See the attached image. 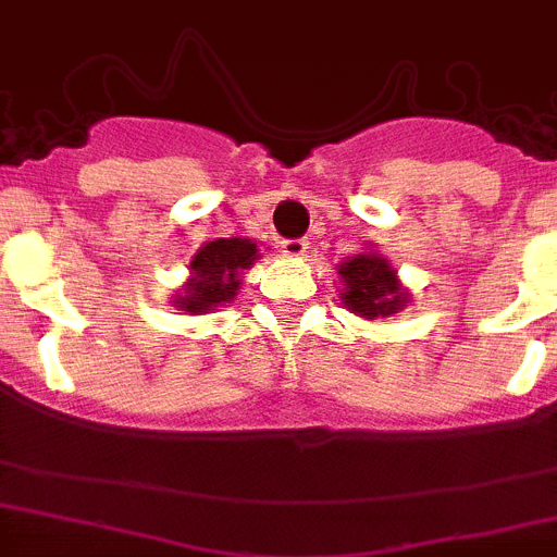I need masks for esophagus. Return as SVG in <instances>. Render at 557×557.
<instances>
[{"label": "esophagus", "instance_id": "34e87169", "mask_svg": "<svg viewBox=\"0 0 557 557\" xmlns=\"http://www.w3.org/2000/svg\"><path fill=\"white\" fill-rule=\"evenodd\" d=\"M306 248H309V243L306 240H282V253L287 259H304L306 257Z\"/></svg>", "mask_w": 557, "mask_h": 557}]
</instances>
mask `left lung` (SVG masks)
Instances as JSON below:
<instances>
[{
  "instance_id": "obj_1",
  "label": "left lung",
  "mask_w": 557,
  "mask_h": 557,
  "mask_svg": "<svg viewBox=\"0 0 557 557\" xmlns=\"http://www.w3.org/2000/svg\"><path fill=\"white\" fill-rule=\"evenodd\" d=\"M338 275L344 282V289L338 293L344 309L363 320L391 317L407 306V293L401 289L396 270L391 268L383 253L369 251V248L355 253L338 264Z\"/></svg>"
}]
</instances>
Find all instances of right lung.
I'll list each match as a JSON object with an SVG mask.
<instances>
[{"label":"right lung","instance_id":"obj_1","mask_svg":"<svg viewBox=\"0 0 557 557\" xmlns=\"http://www.w3.org/2000/svg\"><path fill=\"white\" fill-rule=\"evenodd\" d=\"M259 259L257 243L246 237H219L205 243L190 257V278L172 304L188 314H210L219 306L232 304L243 282V273Z\"/></svg>","mask_w":557,"mask_h":557}]
</instances>
